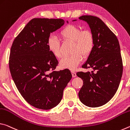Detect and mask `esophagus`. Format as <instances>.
<instances>
[{"mask_svg":"<svg viewBox=\"0 0 130 130\" xmlns=\"http://www.w3.org/2000/svg\"><path fill=\"white\" fill-rule=\"evenodd\" d=\"M71 74H72V75H73V78H75V77H76V73H75V71H71Z\"/></svg>","mask_w":130,"mask_h":130,"instance_id":"esophagus-1","label":"esophagus"}]
</instances>
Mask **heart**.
<instances>
[{"mask_svg": "<svg viewBox=\"0 0 130 130\" xmlns=\"http://www.w3.org/2000/svg\"><path fill=\"white\" fill-rule=\"evenodd\" d=\"M64 40L74 41L72 52L73 54L64 56L59 63L63 69L75 70L82 60V56H87L93 50L94 39L93 33L89 30L82 29L75 25H69L64 27L59 33ZM49 51L56 58H60L61 53L60 42L56 37L51 36L48 39Z\"/></svg>", "mask_w": 130, "mask_h": 130, "instance_id": "b5f03b06", "label": "heart"}]
</instances>
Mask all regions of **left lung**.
<instances>
[{
    "instance_id": "obj_1",
    "label": "left lung",
    "mask_w": 130,
    "mask_h": 130,
    "mask_svg": "<svg viewBox=\"0 0 130 130\" xmlns=\"http://www.w3.org/2000/svg\"><path fill=\"white\" fill-rule=\"evenodd\" d=\"M78 20L88 23L94 39L93 50L82 65L91 71L76 73L84 82L78 95L87 107H101L114 96L120 84L123 73L120 45L115 34L98 17L82 15Z\"/></svg>"
}]
</instances>
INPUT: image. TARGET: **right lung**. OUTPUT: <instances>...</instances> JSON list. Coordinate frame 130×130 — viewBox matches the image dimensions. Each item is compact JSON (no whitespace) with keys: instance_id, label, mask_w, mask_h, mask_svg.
I'll list each match as a JSON object with an SVG mask.
<instances>
[{"instance_id":"1","label":"right lung","mask_w":130,"mask_h":130,"mask_svg":"<svg viewBox=\"0 0 130 130\" xmlns=\"http://www.w3.org/2000/svg\"><path fill=\"white\" fill-rule=\"evenodd\" d=\"M69 21L62 19L33 18L14 40L10 50L9 68L20 94L39 109L56 107L72 78L69 69L52 71L58 61L48 50L50 34Z\"/></svg>"}]
</instances>
